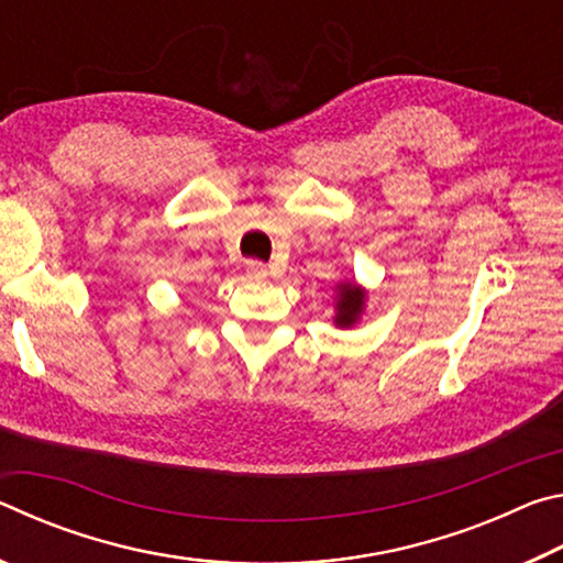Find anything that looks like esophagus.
<instances>
[{"mask_svg":"<svg viewBox=\"0 0 563 563\" xmlns=\"http://www.w3.org/2000/svg\"><path fill=\"white\" fill-rule=\"evenodd\" d=\"M245 275L251 280H261V278H265V275H268V265L261 263V261H247L245 263Z\"/></svg>","mask_w":563,"mask_h":563,"instance_id":"1","label":"esophagus"}]
</instances>
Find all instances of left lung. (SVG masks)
Listing matches in <instances>:
<instances>
[{
	"label": "left lung",
	"instance_id": "obj_1",
	"mask_svg": "<svg viewBox=\"0 0 563 563\" xmlns=\"http://www.w3.org/2000/svg\"><path fill=\"white\" fill-rule=\"evenodd\" d=\"M367 305V290L357 280H340L335 285V322L338 328H355Z\"/></svg>",
	"mask_w": 563,
	"mask_h": 563
}]
</instances>
